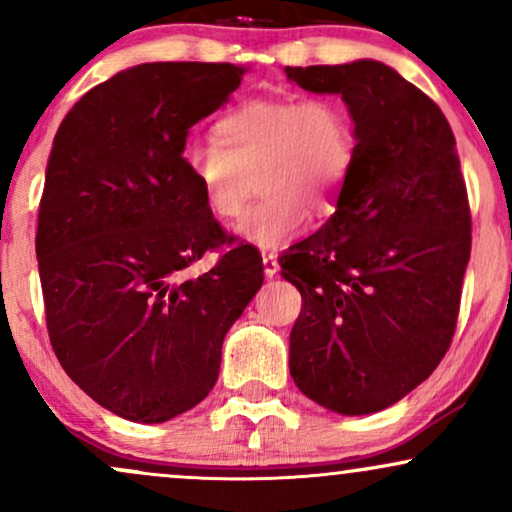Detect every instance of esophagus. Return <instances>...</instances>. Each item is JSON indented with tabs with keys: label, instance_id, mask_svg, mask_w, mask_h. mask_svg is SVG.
<instances>
[{
	"label": "esophagus",
	"instance_id": "34e87169",
	"mask_svg": "<svg viewBox=\"0 0 512 512\" xmlns=\"http://www.w3.org/2000/svg\"><path fill=\"white\" fill-rule=\"evenodd\" d=\"M277 256L273 254V251H263V273H266V277H275L277 275Z\"/></svg>",
	"mask_w": 512,
	"mask_h": 512
}]
</instances>
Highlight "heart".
<instances>
[{
	"label": "heart",
	"instance_id": "1",
	"mask_svg": "<svg viewBox=\"0 0 512 512\" xmlns=\"http://www.w3.org/2000/svg\"><path fill=\"white\" fill-rule=\"evenodd\" d=\"M218 142H187L182 166L208 211L239 216L256 173L263 194L235 235L280 249L308 227V208L327 213L356 161V128L337 97H263L239 104L216 125Z\"/></svg>",
	"mask_w": 512,
	"mask_h": 512
}]
</instances>
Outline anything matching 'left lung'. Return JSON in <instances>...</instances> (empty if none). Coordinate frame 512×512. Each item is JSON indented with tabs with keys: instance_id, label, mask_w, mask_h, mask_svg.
Segmentation results:
<instances>
[{
	"instance_id": "left-lung-1",
	"label": "left lung",
	"mask_w": 512,
	"mask_h": 512,
	"mask_svg": "<svg viewBox=\"0 0 512 512\" xmlns=\"http://www.w3.org/2000/svg\"><path fill=\"white\" fill-rule=\"evenodd\" d=\"M342 94L356 161L337 211L280 258L301 292L289 372L342 415L394 406L425 382L456 332L472 220L456 137L437 104L380 61L285 68Z\"/></svg>"
}]
</instances>
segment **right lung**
I'll use <instances>...</instances> for the list:
<instances>
[{"label": "right lung", "mask_w": 512, "mask_h": 512, "mask_svg": "<svg viewBox=\"0 0 512 512\" xmlns=\"http://www.w3.org/2000/svg\"><path fill=\"white\" fill-rule=\"evenodd\" d=\"M246 68L140 63L82 94L49 154L37 266L49 342L66 375L132 422H166L218 380L232 323L263 285L251 244H232L182 166L189 128L218 111Z\"/></svg>", "instance_id": "1"}]
</instances>
